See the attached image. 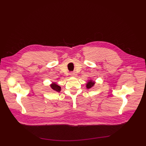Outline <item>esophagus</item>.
Instances as JSON below:
<instances>
[{
    "label": "esophagus",
    "mask_w": 146,
    "mask_h": 146,
    "mask_svg": "<svg viewBox=\"0 0 146 146\" xmlns=\"http://www.w3.org/2000/svg\"><path fill=\"white\" fill-rule=\"evenodd\" d=\"M77 76V74L75 72H71V73H70V77H76Z\"/></svg>",
    "instance_id": "obj_1"
}]
</instances>
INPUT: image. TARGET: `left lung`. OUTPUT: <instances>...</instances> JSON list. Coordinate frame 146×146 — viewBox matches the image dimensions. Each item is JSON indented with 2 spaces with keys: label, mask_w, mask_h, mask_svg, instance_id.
I'll list each match as a JSON object with an SVG mask.
<instances>
[{
  "label": "left lung",
  "mask_w": 146,
  "mask_h": 146,
  "mask_svg": "<svg viewBox=\"0 0 146 146\" xmlns=\"http://www.w3.org/2000/svg\"><path fill=\"white\" fill-rule=\"evenodd\" d=\"M95 81H93L92 79H90V80H88L86 84V87L87 89H90V88L94 87V86L95 85Z\"/></svg>",
  "instance_id": "1"
}]
</instances>
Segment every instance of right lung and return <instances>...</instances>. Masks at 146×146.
Returning a JSON list of instances; mask_svg holds the SVG:
<instances>
[{"label": "right lung", "mask_w": 146, "mask_h": 146, "mask_svg": "<svg viewBox=\"0 0 146 146\" xmlns=\"http://www.w3.org/2000/svg\"><path fill=\"white\" fill-rule=\"evenodd\" d=\"M50 86L52 90H54L55 91H57V92L61 91V87L59 85H57L56 83L52 82L50 85Z\"/></svg>", "instance_id": "right-lung-1"}]
</instances>
